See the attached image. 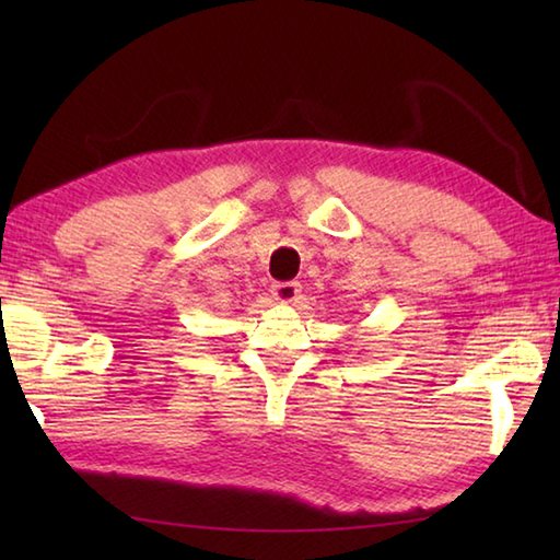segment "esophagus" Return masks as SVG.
I'll list each match as a JSON object with an SVG mask.
<instances>
[{
	"mask_svg": "<svg viewBox=\"0 0 560 560\" xmlns=\"http://www.w3.org/2000/svg\"><path fill=\"white\" fill-rule=\"evenodd\" d=\"M299 293H301V287L296 281H279L271 287V296L279 303H293L299 299Z\"/></svg>",
	"mask_w": 560,
	"mask_h": 560,
	"instance_id": "obj_1",
	"label": "esophagus"
}]
</instances>
